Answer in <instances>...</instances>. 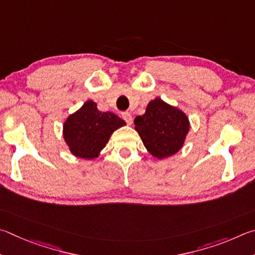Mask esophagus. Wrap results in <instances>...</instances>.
<instances>
[{"label": "esophagus", "mask_w": 255, "mask_h": 255, "mask_svg": "<svg viewBox=\"0 0 255 255\" xmlns=\"http://www.w3.org/2000/svg\"><path fill=\"white\" fill-rule=\"evenodd\" d=\"M122 118H123V120L125 121V122H127L128 125H131L132 124V115L128 113V112H123L122 113Z\"/></svg>", "instance_id": "esophagus-1"}]
</instances>
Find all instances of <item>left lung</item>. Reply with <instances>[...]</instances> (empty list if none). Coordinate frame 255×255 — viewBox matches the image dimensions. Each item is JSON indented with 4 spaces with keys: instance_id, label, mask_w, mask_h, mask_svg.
Listing matches in <instances>:
<instances>
[{
    "instance_id": "left-lung-1",
    "label": "left lung",
    "mask_w": 255,
    "mask_h": 255,
    "mask_svg": "<svg viewBox=\"0 0 255 255\" xmlns=\"http://www.w3.org/2000/svg\"><path fill=\"white\" fill-rule=\"evenodd\" d=\"M146 150L158 159L177 153L189 131V121L184 112L155 98L146 106L143 115L134 120Z\"/></svg>"
}]
</instances>
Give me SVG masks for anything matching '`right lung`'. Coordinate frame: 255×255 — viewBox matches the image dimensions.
<instances>
[{
	"instance_id": "1",
	"label": "right lung",
	"mask_w": 255,
	"mask_h": 255,
	"mask_svg": "<svg viewBox=\"0 0 255 255\" xmlns=\"http://www.w3.org/2000/svg\"><path fill=\"white\" fill-rule=\"evenodd\" d=\"M125 122L112 112L97 110L96 103L87 101L64 124V137L71 153L78 158L94 159L109 142L116 128Z\"/></svg>"
}]
</instances>
